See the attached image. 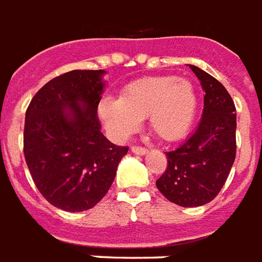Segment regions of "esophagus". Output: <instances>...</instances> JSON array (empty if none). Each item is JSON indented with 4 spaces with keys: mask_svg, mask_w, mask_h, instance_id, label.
<instances>
[{
    "mask_svg": "<svg viewBox=\"0 0 262 262\" xmlns=\"http://www.w3.org/2000/svg\"><path fill=\"white\" fill-rule=\"evenodd\" d=\"M131 150H133V154H135V155L148 154V149H146V148H142V146H133V148H131Z\"/></svg>",
    "mask_w": 262,
    "mask_h": 262,
    "instance_id": "1",
    "label": "esophagus"
}]
</instances>
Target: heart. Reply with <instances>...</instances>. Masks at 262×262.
<instances>
[{"label": "heart", "instance_id": "1", "mask_svg": "<svg viewBox=\"0 0 262 262\" xmlns=\"http://www.w3.org/2000/svg\"><path fill=\"white\" fill-rule=\"evenodd\" d=\"M198 95L191 81L176 75L149 76L124 88L120 99H104L97 114L114 138L123 139L149 117V127L163 141H179L191 129Z\"/></svg>", "mask_w": 262, "mask_h": 262}]
</instances>
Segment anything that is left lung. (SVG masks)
<instances>
[{
  "label": "left lung",
  "instance_id": "8db88e82",
  "mask_svg": "<svg viewBox=\"0 0 262 262\" xmlns=\"http://www.w3.org/2000/svg\"><path fill=\"white\" fill-rule=\"evenodd\" d=\"M191 71L201 82L204 110L194 133L167 152V167L156 187L180 207H201L222 190L236 158V107L228 91L208 72Z\"/></svg>",
  "mask_w": 262,
  "mask_h": 262
}]
</instances>
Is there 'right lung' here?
Masks as SVG:
<instances>
[{
    "label": "right lung",
    "instance_id": "right-lung-1",
    "mask_svg": "<svg viewBox=\"0 0 262 262\" xmlns=\"http://www.w3.org/2000/svg\"><path fill=\"white\" fill-rule=\"evenodd\" d=\"M104 70H74L47 82L26 110L24 152L37 190L55 208L91 209L112 187L127 146L102 134Z\"/></svg>",
    "mask_w": 262,
    "mask_h": 262
}]
</instances>
